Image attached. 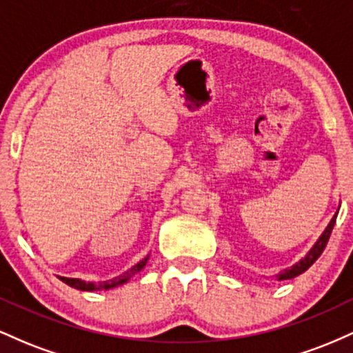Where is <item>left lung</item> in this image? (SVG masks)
Returning a JSON list of instances; mask_svg holds the SVG:
<instances>
[{"instance_id":"obj_1","label":"left lung","mask_w":353,"mask_h":353,"mask_svg":"<svg viewBox=\"0 0 353 353\" xmlns=\"http://www.w3.org/2000/svg\"><path fill=\"white\" fill-rule=\"evenodd\" d=\"M337 214H339V210L334 214V217H332V221L329 222V225H327L325 230H323V232L320 234V237L317 239V242H315V244L312 245V249L309 250V252L305 254V257H302L301 261L295 262V264L292 267H289V269H283L279 274L274 275V277L277 279V281H287V279L297 277V275H301L302 272H305V270L309 269V267L314 264L315 261H317V259L320 257V254H322L323 249H325L327 242H329V237H330V234H332V229H334V225H335V219H337Z\"/></svg>"}]
</instances>
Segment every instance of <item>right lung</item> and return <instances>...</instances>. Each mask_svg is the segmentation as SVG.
<instances>
[{"mask_svg":"<svg viewBox=\"0 0 353 353\" xmlns=\"http://www.w3.org/2000/svg\"><path fill=\"white\" fill-rule=\"evenodd\" d=\"M148 259H149V255H145L143 261L137 262L136 265H132L131 269L125 270L124 274L117 275V277H114V279H109V281H106V282L94 283V282H86V281H81V279H71V277H59V279L64 283H68V285L72 287V289L83 290V292H92V290H109V289H114V287H117V285H123V283L128 282L132 275L139 272V270H143L144 265L148 264Z\"/></svg>","mask_w":353,"mask_h":353,"instance_id":"add662e5","label":"right lung"}]
</instances>
